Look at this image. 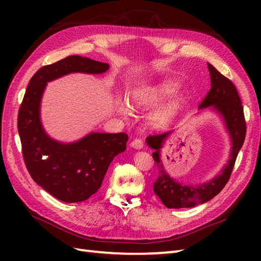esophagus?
I'll use <instances>...</instances> for the list:
<instances>
[{"label": "esophagus", "mask_w": 261, "mask_h": 261, "mask_svg": "<svg viewBox=\"0 0 261 261\" xmlns=\"http://www.w3.org/2000/svg\"><path fill=\"white\" fill-rule=\"evenodd\" d=\"M131 147L135 149H142L143 148V142L141 139H135L131 142Z\"/></svg>", "instance_id": "esophagus-1"}]
</instances>
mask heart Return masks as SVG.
<instances>
[{
    "label": "heart",
    "instance_id": "1",
    "mask_svg": "<svg viewBox=\"0 0 261 261\" xmlns=\"http://www.w3.org/2000/svg\"><path fill=\"white\" fill-rule=\"evenodd\" d=\"M178 84L175 82H164L158 85L143 87L141 90H138L134 94V104L139 108H148L163 101L164 98L168 97L171 94H174ZM179 108L178 101H173L165 105L162 109H159L151 115V121L154 125L160 126L164 125L166 122L170 120L171 116L175 114L177 109Z\"/></svg>",
    "mask_w": 261,
    "mask_h": 261
}]
</instances>
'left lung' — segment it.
I'll use <instances>...</instances> for the list:
<instances>
[{
	"label": "left lung",
	"mask_w": 261,
	"mask_h": 261,
	"mask_svg": "<svg viewBox=\"0 0 261 261\" xmlns=\"http://www.w3.org/2000/svg\"><path fill=\"white\" fill-rule=\"evenodd\" d=\"M207 67L211 75V90L199 104V109L211 107L223 119L231 138L232 147L230 159L221 170V173L210 181L198 185L181 184L166 173L162 159H160V148L164 141L173 134V131L149 136L147 138V143L149 147L154 149L152 158L156 162L159 170L158 178L153 182V192L168 208L193 207L197 204L207 202L218 195L229 181L238 153L245 142L247 126L243 107L237 88L233 83L221 74L212 65L207 64Z\"/></svg>",
	"instance_id": "obj_1"
}]
</instances>
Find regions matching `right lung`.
<instances>
[{
  "instance_id": "obj_1",
  "label": "right lung",
  "mask_w": 261,
  "mask_h": 261,
  "mask_svg": "<svg viewBox=\"0 0 261 261\" xmlns=\"http://www.w3.org/2000/svg\"><path fill=\"white\" fill-rule=\"evenodd\" d=\"M107 63L68 56L43 66L32 76L18 115V131L25 167L32 179L66 203L83 202L95 194L111 162L125 150L126 134L92 132L73 143L51 139L40 121V102L48 82L70 73L102 74Z\"/></svg>"
}]
</instances>
